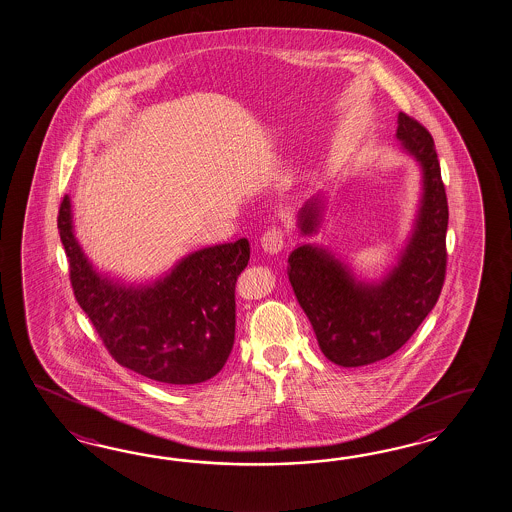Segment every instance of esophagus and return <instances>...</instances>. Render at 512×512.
Returning <instances> with one entry per match:
<instances>
[{
    "instance_id": "esophagus-1",
    "label": "esophagus",
    "mask_w": 512,
    "mask_h": 512,
    "mask_svg": "<svg viewBox=\"0 0 512 512\" xmlns=\"http://www.w3.org/2000/svg\"><path fill=\"white\" fill-rule=\"evenodd\" d=\"M261 246L262 250L270 253V255H275V253L283 250V246H285V233H283V229H279V227L266 229L262 233Z\"/></svg>"
}]
</instances>
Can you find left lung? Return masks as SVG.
I'll use <instances>...</instances> for the list:
<instances>
[{"mask_svg":"<svg viewBox=\"0 0 512 512\" xmlns=\"http://www.w3.org/2000/svg\"><path fill=\"white\" fill-rule=\"evenodd\" d=\"M396 137L412 155L424 192L412 235L398 264L379 283H364L333 253L303 244L288 257V279L311 320L325 357L344 368L366 366L396 353L435 307L446 277L448 198L433 137L398 114ZM324 203L312 198L298 216L301 235L318 231Z\"/></svg>","mask_w":512,"mask_h":512,"instance_id":"8db88e82","label":"left lung"}]
</instances>
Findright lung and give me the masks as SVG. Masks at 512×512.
<instances>
[{
  "label": "right lung",
  "mask_w": 512,
  "mask_h": 512,
  "mask_svg": "<svg viewBox=\"0 0 512 512\" xmlns=\"http://www.w3.org/2000/svg\"><path fill=\"white\" fill-rule=\"evenodd\" d=\"M59 233L75 300L125 368L166 385H196L224 368L235 342V283L250 242L194 251L151 285H124L90 264L64 196Z\"/></svg>",
  "instance_id": "right-lung-1"
}]
</instances>
